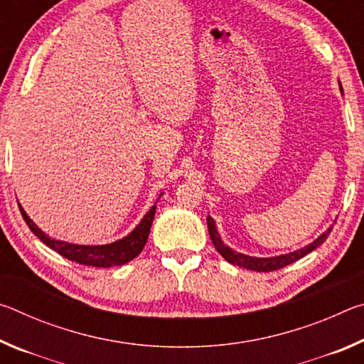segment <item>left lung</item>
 <instances>
[{
    "label": "left lung",
    "mask_w": 364,
    "mask_h": 364,
    "mask_svg": "<svg viewBox=\"0 0 364 364\" xmlns=\"http://www.w3.org/2000/svg\"><path fill=\"white\" fill-rule=\"evenodd\" d=\"M338 88L342 91V85L338 82ZM207 226H208V234H210V239L215 245V249L220 252V255L225 258L226 262H230L231 264H237V267H242L245 269H252V271H260V273H267V271H274V269H281L287 267V264H291L294 262L300 260L301 257H305L306 254H310V252L315 250L316 247H319L332 231V228H329L328 231H324L321 236L318 239H315L311 244L305 245V247H301L299 250H294V252H289V254L284 255H276V257H250V255H245V254H239V252L232 250L231 247H228V245L221 241L218 230H217V225H215V220L212 217H207Z\"/></svg>",
    "instance_id": "8db88e82"
}]
</instances>
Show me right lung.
Masks as SVG:
<instances>
[{
	"mask_svg": "<svg viewBox=\"0 0 364 364\" xmlns=\"http://www.w3.org/2000/svg\"><path fill=\"white\" fill-rule=\"evenodd\" d=\"M156 204L151 207V210L144 215L143 220L139 221L138 226L134 228L130 234H127L125 237L119 239V241H114L110 244H102V245L72 244V242H64V241H58V239L49 237L48 234L43 232L40 228L30 220L27 212L23 210L21 204H19V208L30 230H32L35 236L40 237V241H43V244H46L49 249L56 250L59 255L65 257L67 260L77 262L80 264H88V267H97V268H110V267H120V264H125L141 254V250H143V247L147 242V237H149L151 225L157 208Z\"/></svg>",
	"mask_w": 364,
	"mask_h": 364,
	"instance_id": "right-lung-1",
	"label": "right lung"
}]
</instances>
